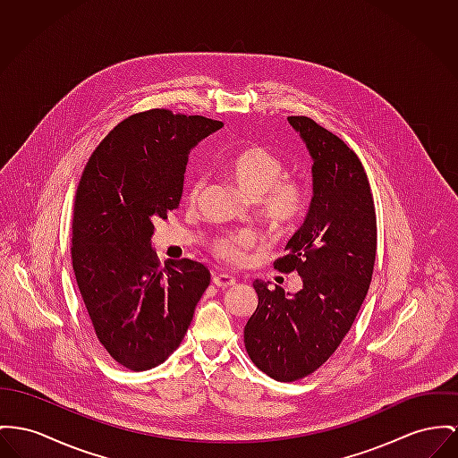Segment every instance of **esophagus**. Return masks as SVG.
Returning <instances> with one entry per match:
<instances>
[{
    "mask_svg": "<svg viewBox=\"0 0 458 458\" xmlns=\"http://www.w3.org/2000/svg\"><path fill=\"white\" fill-rule=\"evenodd\" d=\"M236 283V279L231 275H214V284L218 288H227L233 286Z\"/></svg>",
    "mask_w": 458,
    "mask_h": 458,
    "instance_id": "1",
    "label": "esophagus"
}]
</instances>
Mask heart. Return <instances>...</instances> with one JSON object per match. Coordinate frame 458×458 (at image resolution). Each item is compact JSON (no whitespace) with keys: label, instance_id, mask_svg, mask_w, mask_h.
Instances as JSON below:
<instances>
[{"label":"heart","instance_id":"b5f03b06","mask_svg":"<svg viewBox=\"0 0 458 458\" xmlns=\"http://www.w3.org/2000/svg\"><path fill=\"white\" fill-rule=\"evenodd\" d=\"M283 161L269 149L251 144L233 154L225 165V175L236 183L246 198L253 199L259 207L260 216L271 229H283L302 214L305 205V189L293 177L283 175ZM205 179L198 177L189 183V199L198 201ZM255 244V236L248 231L229 233L218 236L212 243V250L224 262L238 264L244 259L246 250Z\"/></svg>","mask_w":458,"mask_h":458}]
</instances>
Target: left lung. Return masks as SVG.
<instances>
[{
	"mask_svg": "<svg viewBox=\"0 0 458 458\" xmlns=\"http://www.w3.org/2000/svg\"><path fill=\"white\" fill-rule=\"evenodd\" d=\"M288 123L312 159V199L275 267L297 271L302 288L284 293L255 279L259 304L244 325L248 356L281 382L304 378L335 352L365 301L377 251L375 205L360 157L310 118Z\"/></svg>",
	"mask_w": 458,
	"mask_h": 458,
	"instance_id": "left-lung-1",
	"label": "left lung"
}]
</instances>
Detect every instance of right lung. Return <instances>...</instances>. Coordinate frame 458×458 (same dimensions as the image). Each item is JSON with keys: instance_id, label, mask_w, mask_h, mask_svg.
<instances>
[{"instance_id": "1", "label": "right lung", "mask_w": 458, "mask_h": 458, "mask_svg": "<svg viewBox=\"0 0 458 458\" xmlns=\"http://www.w3.org/2000/svg\"><path fill=\"white\" fill-rule=\"evenodd\" d=\"M222 126L166 109L133 114L98 144L81 175L72 269L100 344L128 369H149L179 347L210 284L199 262L159 267L154 222L179 208L191 149Z\"/></svg>"}]
</instances>
